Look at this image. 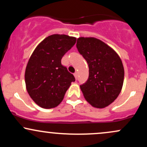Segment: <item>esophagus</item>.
Masks as SVG:
<instances>
[{
    "mask_svg": "<svg viewBox=\"0 0 147 147\" xmlns=\"http://www.w3.org/2000/svg\"><path fill=\"white\" fill-rule=\"evenodd\" d=\"M74 76H75V79H77V76H78V74H77V72H75V74H74Z\"/></svg>",
    "mask_w": 147,
    "mask_h": 147,
    "instance_id": "esophagus-1",
    "label": "esophagus"
}]
</instances>
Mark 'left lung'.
I'll return each mask as SVG.
<instances>
[{"mask_svg":"<svg viewBox=\"0 0 147 147\" xmlns=\"http://www.w3.org/2000/svg\"><path fill=\"white\" fill-rule=\"evenodd\" d=\"M77 48L88 64L89 77L80 86L93 107L102 109L117 99L122 90L124 70L120 57L113 48L94 37H79Z\"/></svg>","mask_w":147,"mask_h":147,"instance_id":"1","label":"left lung"}]
</instances>
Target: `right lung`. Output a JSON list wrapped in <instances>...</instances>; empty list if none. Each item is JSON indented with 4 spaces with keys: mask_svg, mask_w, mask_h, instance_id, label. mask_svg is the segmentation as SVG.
<instances>
[{
    "mask_svg": "<svg viewBox=\"0 0 147 147\" xmlns=\"http://www.w3.org/2000/svg\"><path fill=\"white\" fill-rule=\"evenodd\" d=\"M76 40L75 37L65 34L50 35L32 54L25 69V85L30 97L41 108L48 109L58 106L75 81L61 61Z\"/></svg>",
    "mask_w": 147,
    "mask_h": 147,
    "instance_id": "right-lung-1",
    "label": "right lung"
}]
</instances>
